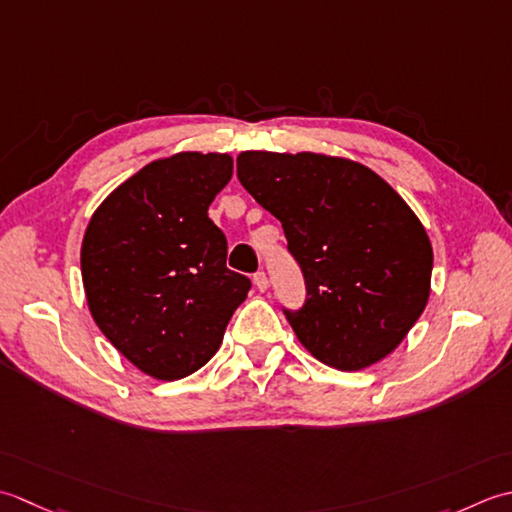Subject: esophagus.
<instances>
[{"mask_svg":"<svg viewBox=\"0 0 512 512\" xmlns=\"http://www.w3.org/2000/svg\"><path fill=\"white\" fill-rule=\"evenodd\" d=\"M254 285H256L260 291H265V289L269 287V280H267L265 271H256V274H254Z\"/></svg>","mask_w":512,"mask_h":512,"instance_id":"obj_1","label":"esophagus"}]
</instances>
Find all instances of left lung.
Here are the masks:
<instances>
[{"label": "left lung", "instance_id": "1", "mask_svg": "<svg viewBox=\"0 0 512 512\" xmlns=\"http://www.w3.org/2000/svg\"><path fill=\"white\" fill-rule=\"evenodd\" d=\"M236 172L283 223L305 276V305L283 309L302 347L340 371L387 358L431 294L433 247L404 198L340 156L249 150Z\"/></svg>", "mask_w": 512, "mask_h": 512}]
</instances>
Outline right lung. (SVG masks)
I'll return each mask as SVG.
<instances>
[{
  "mask_svg": "<svg viewBox=\"0 0 512 512\" xmlns=\"http://www.w3.org/2000/svg\"><path fill=\"white\" fill-rule=\"evenodd\" d=\"M232 172V156L216 152L152 161L97 207L83 236L92 318L156 380L201 369L252 287L227 269L225 234L207 216Z\"/></svg>",
  "mask_w": 512,
  "mask_h": 512,
  "instance_id": "obj_1",
  "label": "right lung"
}]
</instances>
